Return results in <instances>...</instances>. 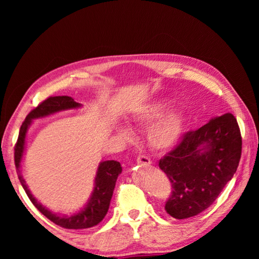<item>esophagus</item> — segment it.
I'll list each match as a JSON object with an SVG mask.
<instances>
[{
	"label": "esophagus",
	"mask_w": 259,
	"mask_h": 259,
	"mask_svg": "<svg viewBox=\"0 0 259 259\" xmlns=\"http://www.w3.org/2000/svg\"><path fill=\"white\" fill-rule=\"evenodd\" d=\"M137 163L142 164V165H150L151 164V160L150 157L146 155H139L137 159Z\"/></svg>",
	"instance_id": "esophagus-1"
}]
</instances>
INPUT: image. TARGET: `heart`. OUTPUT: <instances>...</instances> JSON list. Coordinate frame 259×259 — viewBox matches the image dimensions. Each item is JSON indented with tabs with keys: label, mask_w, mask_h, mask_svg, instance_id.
Here are the masks:
<instances>
[{
	"label": "heart",
	"mask_w": 259,
	"mask_h": 259,
	"mask_svg": "<svg viewBox=\"0 0 259 259\" xmlns=\"http://www.w3.org/2000/svg\"><path fill=\"white\" fill-rule=\"evenodd\" d=\"M169 99L159 98L144 105L136 112L134 122L139 125L147 126L157 121L148 131V142L156 150H168L178 143L185 129V116L179 111H170ZM119 135L129 140L133 138V131L126 126H120Z\"/></svg>",
	"instance_id": "obj_1"
}]
</instances>
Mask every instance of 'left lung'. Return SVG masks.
<instances>
[{"mask_svg":"<svg viewBox=\"0 0 259 259\" xmlns=\"http://www.w3.org/2000/svg\"><path fill=\"white\" fill-rule=\"evenodd\" d=\"M241 152V131L231 113L184 134L159 161L171 184L165 211L185 219L209 208L235 174Z\"/></svg>","mask_w":259,"mask_h":259,"instance_id":"8db88e82","label":"left lung"}]
</instances>
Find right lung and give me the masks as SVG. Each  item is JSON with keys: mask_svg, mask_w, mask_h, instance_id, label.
<instances>
[{"mask_svg": "<svg viewBox=\"0 0 259 259\" xmlns=\"http://www.w3.org/2000/svg\"><path fill=\"white\" fill-rule=\"evenodd\" d=\"M77 106H80V104L74 102V99L72 97H68V96H50V97H48L27 114L25 121L20 126L18 139H17V143L15 145V164L17 169V175H18V178L21 185L24 187L26 194H27L29 200L32 201L35 208H37L38 211L42 214H45L48 219H50L56 225L68 230L89 229V227L98 225L103 221L108 211L117 176L122 171L121 164L114 160L104 161L99 164L97 176H96L95 179V190L89 203H88L87 207L82 211L71 217L58 216V214L51 212L45 207H42V204L38 203L37 200H35L33 195L30 194L24 178L21 177L19 168L21 155H23L24 151L26 133H27V128L30 121L33 119H37V117L47 116L49 114L63 111V109L74 108Z\"/></svg>", "mask_w": 259, "mask_h": 259, "instance_id": "add662e5", "label": "right lung"}]
</instances>
